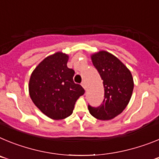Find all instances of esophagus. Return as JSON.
<instances>
[{
	"instance_id": "1",
	"label": "esophagus",
	"mask_w": 159,
	"mask_h": 159,
	"mask_svg": "<svg viewBox=\"0 0 159 159\" xmlns=\"http://www.w3.org/2000/svg\"><path fill=\"white\" fill-rule=\"evenodd\" d=\"M81 85H82V87H83V88H84V90H86V83H85V82H84H84H82V83H81Z\"/></svg>"
}]
</instances>
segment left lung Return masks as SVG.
I'll return each instance as SVG.
<instances>
[{
	"mask_svg": "<svg viewBox=\"0 0 159 159\" xmlns=\"http://www.w3.org/2000/svg\"><path fill=\"white\" fill-rule=\"evenodd\" d=\"M91 57L103 80L104 99L98 107L88 105V110L97 119L110 120L121 114L130 102L134 89L133 77L130 70L107 52L99 51Z\"/></svg>",
	"mask_w": 159,
	"mask_h": 159,
	"instance_id": "1",
	"label": "left lung"
}]
</instances>
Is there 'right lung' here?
I'll return each mask as SVG.
<instances>
[{"label":"right lung","instance_id":"right-lung-1","mask_svg":"<svg viewBox=\"0 0 159 159\" xmlns=\"http://www.w3.org/2000/svg\"><path fill=\"white\" fill-rule=\"evenodd\" d=\"M68 58L60 52L46 57L32 71L29 80L32 102L42 113L55 120L71 116L75 102L85 92L73 81L75 71L67 67Z\"/></svg>","mask_w":159,"mask_h":159}]
</instances>
